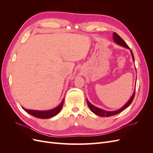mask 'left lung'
<instances>
[{"instance_id": "left-lung-1", "label": "left lung", "mask_w": 153, "mask_h": 153, "mask_svg": "<svg viewBox=\"0 0 153 153\" xmlns=\"http://www.w3.org/2000/svg\"><path fill=\"white\" fill-rule=\"evenodd\" d=\"M113 38H114V40L115 42H116L119 45H121L122 47H124L125 48H127L129 49V47H128V45L124 42V41L116 33V32H114V34H113ZM131 54H132V57H133V61L135 62V59H134L133 53L131 50ZM135 91H134L133 94V95L131 96V98H130V100H129L128 101V102L126 103V104L125 105L123 106V107H122L121 108H120V109H119L117 110L112 111V112H109V111H105L104 110L100 109V108H99L98 107H96L95 106L92 105L87 100V105H88V106H89V108L91 110L92 112H93V113H94L95 114L99 115V116H101V117H110V116H112V115L118 114L120 112H121L122 111L124 110L125 108H126L128 106L132 103V101H133V100L134 99V97H135Z\"/></svg>"}]
</instances>
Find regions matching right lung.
<instances>
[{"label":"right lung","instance_id":"1","mask_svg":"<svg viewBox=\"0 0 153 153\" xmlns=\"http://www.w3.org/2000/svg\"><path fill=\"white\" fill-rule=\"evenodd\" d=\"M64 103V100H62V103L60 104L57 107H56L54 109L50 110H47V111H38V110H27V109H24L25 111L27 113H29V114L32 115V116L36 117L37 118H40V119H48L51 118L55 115H56L61 110L62 108Z\"/></svg>","mask_w":153,"mask_h":153}]
</instances>
